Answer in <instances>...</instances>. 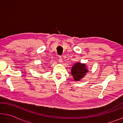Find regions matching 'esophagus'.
Returning <instances> with one entry per match:
<instances>
[{"label": "esophagus", "mask_w": 123, "mask_h": 123, "mask_svg": "<svg viewBox=\"0 0 123 123\" xmlns=\"http://www.w3.org/2000/svg\"><path fill=\"white\" fill-rule=\"evenodd\" d=\"M59 62H60V63H61V62H62V59L61 56H59Z\"/></svg>", "instance_id": "1"}]
</instances>
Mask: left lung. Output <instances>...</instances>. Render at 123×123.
<instances>
[{
    "mask_svg": "<svg viewBox=\"0 0 123 123\" xmlns=\"http://www.w3.org/2000/svg\"><path fill=\"white\" fill-rule=\"evenodd\" d=\"M88 72L85 64L76 63L71 69V74L75 80L79 81L81 80Z\"/></svg>",
    "mask_w": 123,
    "mask_h": 123,
    "instance_id": "obj_1",
    "label": "left lung"
}]
</instances>
